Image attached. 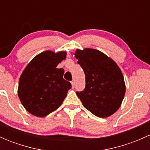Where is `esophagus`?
Returning a JSON list of instances; mask_svg holds the SVG:
<instances>
[{"mask_svg": "<svg viewBox=\"0 0 150 150\" xmlns=\"http://www.w3.org/2000/svg\"><path fill=\"white\" fill-rule=\"evenodd\" d=\"M71 84H72V88H75V81H71Z\"/></svg>", "mask_w": 150, "mask_h": 150, "instance_id": "obj_1", "label": "esophagus"}]
</instances>
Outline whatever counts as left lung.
Listing matches in <instances>:
<instances>
[{
    "label": "left lung",
    "mask_w": 150,
    "mask_h": 150,
    "mask_svg": "<svg viewBox=\"0 0 150 150\" xmlns=\"http://www.w3.org/2000/svg\"><path fill=\"white\" fill-rule=\"evenodd\" d=\"M75 57L86 78L85 89L77 92V96L96 117H110L120 108L125 96L121 69L112 59L93 48L76 49Z\"/></svg>",
    "instance_id": "left-lung-1"
}]
</instances>
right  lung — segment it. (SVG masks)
Wrapping results in <instances>:
<instances>
[{
    "label": "right lung",
    "instance_id": "obj_1",
    "mask_svg": "<svg viewBox=\"0 0 150 150\" xmlns=\"http://www.w3.org/2000/svg\"><path fill=\"white\" fill-rule=\"evenodd\" d=\"M64 51H45L34 57L19 78L18 96L25 110L36 117H46L61 106L71 83L57 68L66 59Z\"/></svg>",
    "mask_w": 150,
    "mask_h": 150
}]
</instances>
